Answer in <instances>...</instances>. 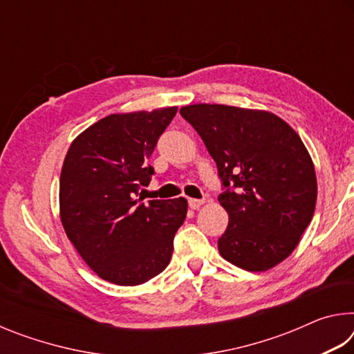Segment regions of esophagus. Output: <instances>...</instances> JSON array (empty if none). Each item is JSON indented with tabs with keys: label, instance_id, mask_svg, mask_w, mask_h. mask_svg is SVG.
Listing matches in <instances>:
<instances>
[{
	"label": "esophagus",
	"instance_id": "esophagus-1",
	"mask_svg": "<svg viewBox=\"0 0 354 354\" xmlns=\"http://www.w3.org/2000/svg\"><path fill=\"white\" fill-rule=\"evenodd\" d=\"M205 205V200H196V198H189V207L190 209H198L200 206Z\"/></svg>",
	"mask_w": 354,
	"mask_h": 354
}]
</instances>
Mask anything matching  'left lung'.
<instances>
[{"label":"left lung","instance_id":"1","mask_svg":"<svg viewBox=\"0 0 354 354\" xmlns=\"http://www.w3.org/2000/svg\"><path fill=\"white\" fill-rule=\"evenodd\" d=\"M179 113L195 128L218 169L230 223L218 239L223 259L266 272L289 257L313 220L317 178L299 136L267 111L192 104Z\"/></svg>","mask_w":354,"mask_h":354}]
</instances>
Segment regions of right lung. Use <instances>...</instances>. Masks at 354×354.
<instances>
[{
	"instance_id": "obj_1",
	"label": "right lung",
	"mask_w": 354,
	"mask_h": 354,
	"mask_svg": "<svg viewBox=\"0 0 354 354\" xmlns=\"http://www.w3.org/2000/svg\"><path fill=\"white\" fill-rule=\"evenodd\" d=\"M178 107L112 113L71 142L59 183L65 234L101 279L147 283L170 263L187 200L137 198L154 173L148 159Z\"/></svg>"
}]
</instances>
